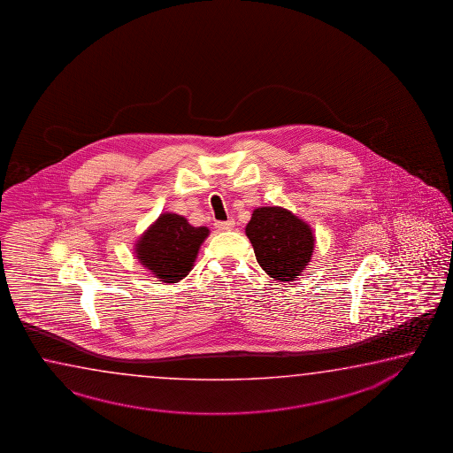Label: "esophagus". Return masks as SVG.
Instances as JSON below:
<instances>
[{
    "label": "esophagus",
    "mask_w": 453,
    "mask_h": 453,
    "mask_svg": "<svg viewBox=\"0 0 453 453\" xmlns=\"http://www.w3.org/2000/svg\"><path fill=\"white\" fill-rule=\"evenodd\" d=\"M234 226V220H226V222H215V228L220 231H230Z\"/></svg>",
    "instance_id": "obj_1"
}]
</instances>
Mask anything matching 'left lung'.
I'll return each mask as SVG.
<instances>
[{"mask_svg":"<svg viewBox=\"0 0 453 453\" xmlns=\"http://www.w3.org/2000/svg\"><path fill=\"white\" fill-rule=\"evenodd\" d=\"M246 234L262 270L280 282H292L311 262L313 228L284 207L254 209Z\"/></svg>","mask_w":453,"mask_h":453,"instance_id":"8db88e82","label":"left lung"}]
</instances>
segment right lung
<instances>
[{
  "mask_svg": "<svg viewBox=\"0 0 453 453\" xmlns=\"http://www.w3.org/2000/svg\"><path fill=\"white\" fill-rule=\"evenodd\" d=\"M209 233L207 226L189 225L183 215L165 212L142 233L134 254L155 278L173 284L193 270Z\"/></svg>",
  "mask_w": 453,
  "mask_h": 453,
  "instance_id": "obj_1",
  "label": "right lung"
}]
</instances>
